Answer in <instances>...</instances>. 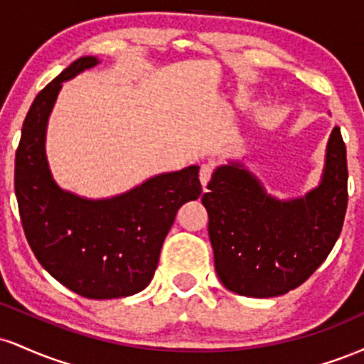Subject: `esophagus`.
I'll list each match as a JSON object with an SVG mask.
<instances>
[{"label":"esophagus","mask_w":364,"mask_h":364,"mask_svg":"<svg viewBox=\"0 0 364 364\" xmlns=\"http://www.w3.org/2000/svg\"><path fill=\"white\" fill-rule=\"evenodd\" d=\"M212 173H214V166H212L210 162L202 164V168H200V181H202L203 186H207V183L210 181Z\"/></svg>","instance_id":"1"}]
</instances>
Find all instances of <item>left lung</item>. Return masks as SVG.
I'll return each instance as SVG.
<instances>
[{
    "instance_id": "1",
    "label": "left lung",
    "mask_w": 364,
    "mask_h": 364,
    "mask_svg": "<svg viewBox=\"0 0 364 364\" xmlns=\"http://www.w3.org/2000/svg\"><path fill=\"white\" fill-rule=\"evenodd\" d=\"M202 203L215 270L229 291L274 298L296 289L332 252L348 208V159L341 128L330 133L320 185L277 200L240 162L212 174Z\"/></svg>"
}]
</instances>
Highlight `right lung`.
<instances>
[{
    "label": "right lung",
    "mask_w": 364,
    "mask_h": 364,
    "mask_svg": "<svg viewBox=\"0 0 364 364\" xmlns=\"http://www.w3.org/2000/svg\"><path fill=\"white\" fill-rule=\"evenodd\" d=\"M99 63L73 61L37 94L15 156V195L25 237L41 265L83 298L112 299L152 281L178 208L202 193L198 166L159 174L127 193L87 200L54 183L46 159V127L61 83Z\"/></svg>",
    "instance_id": "obj_1"
}]
</instances>
